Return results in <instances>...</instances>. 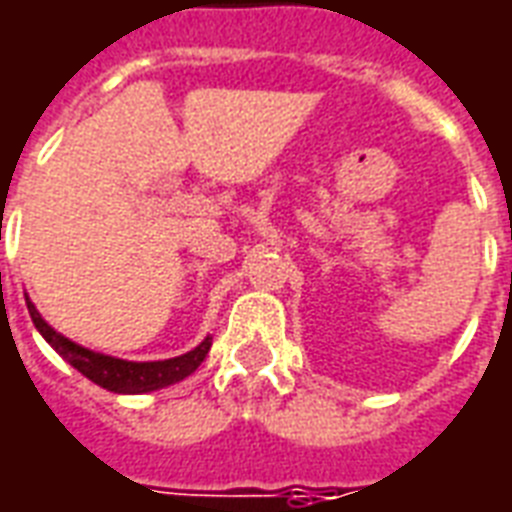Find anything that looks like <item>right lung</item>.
Wrapping results in <instances>:
<instances>
[{
	"instance_id": "1",
	"label": "right lung",
	"mask_w": 512,
	"mask_h": 512,
	"mask_svg": "<svg viewBox=\"0 0 512 512\" xmlns=\"http://www.w3.org/2000/svg\"><path fill=\"white\" fill-rule=\"evenodd\" d=\"M27 310H30L35 330L44 335L57 355L63 357V360H69L82 377H88L91 382L113 393H149L185 380L188 374H194L196 368L202 366V360L210 352V343H213V338L207 335L205 341L199 343L194 352H188V355L171 357V360H155V363H132V360L99 355V352H91V349H85L80 343L63 338L60 332H55L46 324L30 299H27Z\"/></svg>"
}]
</instances>
